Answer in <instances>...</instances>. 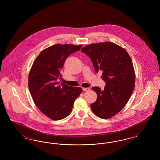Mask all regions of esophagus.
I'll return each instance as SVG.
<instances>
[{"mask_svg": "<svg viewBox=\"0 0 160 160\" xmlns=\"http://www.w3.org/2000/svg\"><path fill=\"white\" fill-rule=\"evenodd\" d=\"M90 89L89 88H83V91H89Z\"/></svg>", "mask_w": 160, "mask_h": 160, "instance_id": "esophagus-1", "label": "esophagus"}]
</instances>
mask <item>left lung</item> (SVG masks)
I'll return each mask as SVG.
<instances>
[{
    "label": "left lung",
    "mask_w": 160,
    "mask_h": 160,
    "mask_svg": "<svg viewBox=\"0 0 160 160\" xmlns=\"http://www.w3.org/2000/svg\"><path fill=\"white\" fill-rule=\"evenodd\" d=\"M81 52L91 59L96 72L102 71L101 78L106 83L104 90L92 88L97 93L92 110L101 118H111L125 106L134 90L135 72L131 59L124 48L111 42L89 44Z\"/></svg>",
    "instance_id": "8db88e82"
}]
</instances>
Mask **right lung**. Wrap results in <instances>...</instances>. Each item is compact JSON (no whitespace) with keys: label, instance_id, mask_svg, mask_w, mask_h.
<instances>
[{"label":"right lung","instance_id":"obj_1","mask_svg":"<svg viewBox=\"0 0 160 160\" xmlns=\"http://www.w3.org/2000/svg\"><path fill=\"white\" fill-rule=\"evenodd\" d=\"M82 47L57 44L43 50L31 68L28 86L39 110L52 120H61L71 113L74 102L83 90L57 82L66 59Z\"/></svg>","mask_w":160,"mask_h":160}]
</instances>
